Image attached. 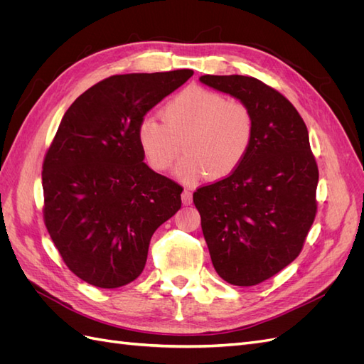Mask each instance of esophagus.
<instances>
[{"instance_id": "esophagus-1", "label": "esophagus", "mask_w": 364, "mask_h": 364, "mask_svg": "<svg viewBox=\"0 0 364 364\" xmlns=\"http://www.w3.org/2000/svg\"><path fill=\"white\" fill-rule=\"evenodd\" d=\"M181 197H182V203H183V205L188 206V205H191V203H193V193H191V191H188V190H183Z\"/></svg>"}]
</instances>
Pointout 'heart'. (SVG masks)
I'll use <instances>...</instances> for the list:
<instances>
[{
	"label": "heart",
	"instance_id": "obj_1",
	"mask_svg": "<svg viewBox=\"0 0 364 364\" xmlns=\"http://www.w3.org/2000/svg\"><path fill=\"white\" fill-rule=\"evenodd\" d=\"M255 117L240 100L200 86L185 87L162 107V119L146 117L136 129V139L147 164L167 171L182 150L185 158L176 176L191 183L208 174L225 179L232 174L252 147Z\"/></svg>",
	"mask_w": 364,
	"mask_h": 364
}]
</instances>
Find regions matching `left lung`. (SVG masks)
<instances>
[{"instance_id": "8db88e82", "label": "left lung", "mask_w": 364, "mask_h": 364, "mask_svg": "<svg viewBox=\"0 0 364 364\" xmlns=\"http://www.w3.org/2000/svg\"><path fill=\"white\" fill-rule=\"evenodd\" d=\"M200 82L238 98L255 117L243 164L193 194L218 277L250 287L301 253L317 213V162L302 117L281 92L237 74H206Z\"/></svg>"}]
</instances>
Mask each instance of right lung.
<instances>
[{
    "mask_svg": "<svg viewBox=\"0 0 364 364\" xmlns=\"http://www.w3.org/2000/svg\"><path fill=\"white\" fill-rule=\"evenodd\" d=\"M193 74L107 77L70 106L46 153L43 222L67 267L94 287L135 281L151 235L181 209L183 188L144 164L136 129Z\"/></svg>",
    "mask_w": 364,
    "mask_h": 364,
    "instance_id": "1",
    "label": "right lung"
}]
</instances>
